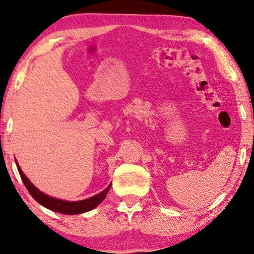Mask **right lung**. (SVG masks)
I'll use <instances>...</instances> for the list:
<instances>
[{"label":"right lung","instance_id":"obj_1","mask_svg":"<svg viewBox=\"0 0 254 254\" xmlns=\"http://www.w3.org/2000/svg\"><path fill=\"white\" fill-rule=\"evenodd\" d=\"M16 164L20 175V178H22L24 185H25V187L30 192L31 195H32L33 199L36 200L38 203H40L41 206L47 208V209L57 211V213L65 214V215H77V214L86 213V211L95 209V208L98 206L104 199H105L106 194L111 189V185H112V184H110V185L107 186L103 192L96 194V195H93L91 197H88V199L85 200L65 201V200L57 199V197L47 195V194H45L41 192V190H38L37 187L30 182L29 178L24 175V172L22 171V169H20L18 163H16Z\"/></svg>","mask_w":254,"mask_h":254}]
</instances>
